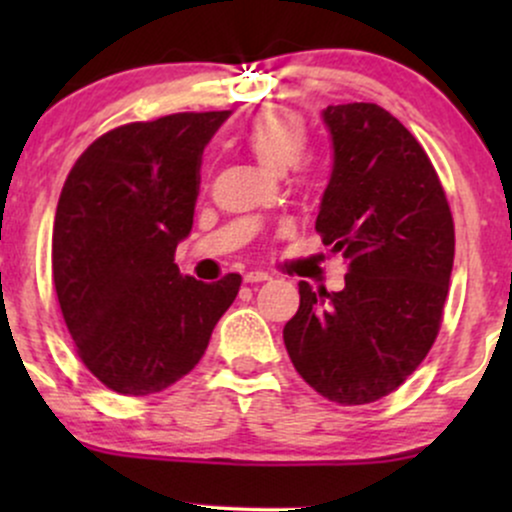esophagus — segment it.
Segmentation results:
<instances>
[{"mask_svg": "<svg viewBox=\"0 0 512 512\" xmlns=\"http://www.w3.org/2000/svg\"><path fill=\"white\" fill-rule=\"evenodd\" d=\"M245 284H260V281H267L269 274L262 272V269H252V272H245L243 274Z\"/></svg>", "mask_w": 512, "mask_h": 512, "instance_id": "34e87169", "label": "esophagus"}]
</instances>
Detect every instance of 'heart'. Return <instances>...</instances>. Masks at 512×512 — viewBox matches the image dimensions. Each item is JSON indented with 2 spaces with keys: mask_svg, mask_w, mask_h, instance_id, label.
<instances>
[{
  "mask_svg": "<svg viewBox=\"0 0 512 512\" xmlns=\"http://www.w3.org/2000/svg\"><path fill=\"white\" fill-rule=\"evenodd\" d=\"M238 142L269 173H284L301 158L308 129L286 108H264L238 132Z\"/></svg>",
  "mask_w": 512,
  "mask_h": 512,
  "instance_id": "b5f03b06",
  "label": "heart"
}]
</instances>
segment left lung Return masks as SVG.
<instances>
[{
  "instance_id": "left-lung-1",
  "label": "left lung",
  "mask_w": 512,
  "mask_h": 512,
  "mask_svg": "<svg viewBox=\"0 0 512 512\" xmlns=\"http://www.w3.org/2000/svg\"><path fill=\"white\" fill-rule=\"evenodd\" d=\"M334 163L315 228L342 252V291L301 281L284 344L301 378L339 404L390 395L436 342L455 228L436 168L375 103L327 105Z\"/></svg>"
}]
</instances>
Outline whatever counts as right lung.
Listing matches in <instances>:
<instances>
[{
	"instance_id": "add662e5",
	"label": "right lung",
	"mask_w": 512,
	"mask_h": 512,
	"mask_svg": "<svg viewBox=\"0 0 512 512\" xmlns=\"http://www.w3.org/2000/svg\"><path fill=\"white\" fill-rule=\"evenodd\" d=\"M231 110L132 122L69 170L52 228V279L86 368L129 397L166 390L197 366L240 274L182 276L202 151Z\"/></svg>"
}]
</instances>
